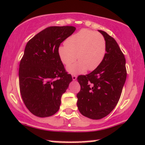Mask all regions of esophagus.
<instances>
[{
    "label": "esophagus",
    "instance_id": "1",
    "mask_svg": "<svg viewBox=\"0 0 145 145\" xmlns=\"http://www.w3.org/2000/svg\"><path fill=\"white\" fill-rule=\"evenodd\" d=\"M72 80L73 81L76 80V79H77V76H76V75H72Z\"/></svg>",
    "mask_w": 145,
    "mask_h": 145
}]
</instances>
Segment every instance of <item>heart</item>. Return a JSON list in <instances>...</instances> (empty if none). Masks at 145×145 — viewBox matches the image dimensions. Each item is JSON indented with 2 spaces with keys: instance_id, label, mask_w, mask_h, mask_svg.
Here are the masks:
<instances>
[{
  "instance_id": "1",
  "label": "heart",
  "mask_w": 145,
  "mask_h": 145,
  "mask_svg": "<svg viewBox=\"0 0 145 145\" xmlns=\"http://www.w3.org/2000/svg\"><path fill=\"white\" fill-rule=\"evenodd\" d=\"M106 52V42L101 33L84 29L70 36L65 44L59 46L57 53L66 66L79 60L67 68L71 74H81L87 69L92 71L98 68Z\"/></svg>"
}]
</instances>
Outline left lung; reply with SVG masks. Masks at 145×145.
<instances>
[{
	"label": "left lung",
	"instance_id": "1",
	"mask_svg": "<svg viewBox=\"0 0 145 145\" xmlns=\"http://www.w3.org/2000/svg\"><path fill=\"white\" fill-rule=\"evenodd\" d=\"M99 31L106 42L105 57L92 72L77 77L81 86L77 94L79 111L94 120L108 116L116 107L127 77L125 56L116 40L106 32Z\"/></svg>",
	"mask_w": 145,
	"mask_h": 145
}]
</instances>
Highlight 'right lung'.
Listing matches in <instances>:
<instances>
[{"label":"right lung","instance_id":"right-lung-1","mask_svg":"<svg viewBox=\"0 0 145 145\" xmlns=\"http://www.w3.org/2000/svg\"><path fill=\"white\" fill-rule=\"evenodd\" d=\"M75 29L72 26L49 27L26 45L19 66V86L24 105L35 116H51L59 110L61 96L72 79L57 49Z\"/></svg>","mask_w":145,"mask_h":145}]
</instances>
